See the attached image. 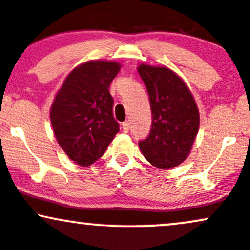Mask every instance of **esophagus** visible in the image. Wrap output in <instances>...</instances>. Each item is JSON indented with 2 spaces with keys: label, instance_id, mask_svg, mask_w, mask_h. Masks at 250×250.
I'll use <instances>...</instances> for the list:
<instances>
[{
  "label": "esophagus",
  "instance_id": "esophagus-1",
  "mask_svg": "<svg viewBox=\"0 0 250 250\" xmlns=\"http://www.w3.org/2000/svg\"><path fill=\"white\" fill-rule=\"evenodd\" d=\"M129 127H130V125H129V122H128V121H125V122L122 123V130L125 131V133H128V130H129Z\"/></svg>",
  "mask_w": 250,
  "mask_h": 250
}]
</instances>
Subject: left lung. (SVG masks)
<instances>
[{"instance_id": "1", "label": "left lung", "mask_w": 250, "mask_h": 250, "mask_svg": "<svg viewBox=\"0 0 250 250\" xmlns=\"http://www.w3.org/2000/svg\"><path fill=\"white\" fill-rule=\"evenodd\" d=\"M138 71L153 117L149 135L139 147L156 168L171 169L190 154L199 129L198 106L185 82L171 68L141 64Z\"/></svg>"}]
</instances>
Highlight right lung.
Returning a JSON list of instances; mask_svg holds the SVG:
<instances>
[{
    "label": "right lung",
    "mask_w": 250,
    "mask_h": 250,
    "mask_svg": "<svg viewBox=\"0 0 250 250\" xmlns=\"http://www.w3.org/2000/svg\"><path fill=\"white\" fill-rule=\"evenodd\" d=\"M121 64L90 60L73 68L52 103L53 133L66 155L87 167L101 158L119 133L109 86Z\"/></svg>",
    "instance_id": "add662e5"
}]
</instances>
